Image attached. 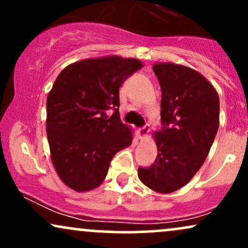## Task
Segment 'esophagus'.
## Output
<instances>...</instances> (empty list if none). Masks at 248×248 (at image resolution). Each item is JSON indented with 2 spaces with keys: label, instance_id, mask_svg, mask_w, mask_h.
<instances>
[{
  "label": "esophagus",
  "instance_id": "obj_1",
  "mask_svg": "<svg viewBox=\"0 0 248 248\" xmlns=\"http://www.w3.org/2000/svg\"><path fill=\"white\" fill-rule=\"evenodd\" d=\"M148 133H149V128H148V126H144V127H142V128H140V129L138 130L139 138H140L141 140H142V139L147 138Z\"/></svg>",
  "mask_w": 248,
  "mask_h": 248
}]
</instances>
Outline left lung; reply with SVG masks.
<instances>
[{
  "label": "left lung",
  "instance_id": "left-lung-1",
  "mask_svg": "<svg viewBox=\"0 0 248 248\" xmlns=\"http://www.w3.org/2000/svg\"><path fill=\"white\" fill-rule=\"evenodd\" d=\"M161 86L163 127L154 133L157 157L139 168V178L158 193H170L190 182L201 169L219 127V96L203 75L175 62L153 66Z\"/></svg>",
  "mask_w": 248,
  "mask_h": 248
}]
</instances>
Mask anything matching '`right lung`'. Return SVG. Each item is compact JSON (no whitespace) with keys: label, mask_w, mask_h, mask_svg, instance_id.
<instances>
[{"label":"right lung","mask_w":248,"mask_h":248,"mask_svg":"<svg viewBox=\"0 0 248 248\" xmlns=\"http://www.w3.org/2000/svg\"><path fill=\"white\" fill-rule=\"evenodd\" d=\"M142 66L112 55L72 62L57 77L47 94L46 134L56 172L70 189L101 186L113 156L132 144L133 129L119 114V88Z\"/></svg>","instance_id":"1"}]
</instances>
